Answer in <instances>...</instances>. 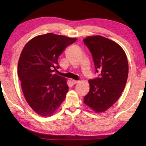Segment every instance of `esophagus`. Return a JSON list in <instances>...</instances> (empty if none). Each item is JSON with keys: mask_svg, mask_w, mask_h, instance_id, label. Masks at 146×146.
<instances>
[{"mask_svg": "<svg viewBox=\"0 0 146 146\" xmlns=\"http://www.w3.org/2000/svg\"><path fill=\"white\" fill-rule=\"evenodd\" d=\"M71 83H72L73 85H75L76 84V83H78V81H76V80H71Z\"/></svg>", "mask_w": 146, "mask_h": 146, "instance_id": "34e87169", "label": "esophagus"}]
</instances>
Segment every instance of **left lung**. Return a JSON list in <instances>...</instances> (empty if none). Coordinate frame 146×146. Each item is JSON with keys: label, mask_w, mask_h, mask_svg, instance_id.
<instances>
[{"label": "left lung", "mask_w": 146, "mask_h": 146, "mask_svg": "<svg viewBox=\"0 0 146 146\" xmlns=\"http://www.w3.org/2000/svg\"><path fill=\"white\" fill-rule=\"evenodd\" d=\"M90 51L97 77L89 80L90 91L84 103L97 112H102L115 103L127 80L129 64L124 51L111 40L100 36L83 39Z\"/></svg>", "instance_id": "8db88e82"}]
</instances>
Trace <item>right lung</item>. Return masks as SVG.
I'll list each match as a JSON object with an SVG mask.
<instances>
[{"label": "right lung", "instance_id": "add662e5", "mask_svg": "<svg viewBox=\"0 0 146 146\" xmlns=\"http://www.w3.org/2000/svg\"><path fill=\"white\" fill-rule=\"evenodd\" d=\"M76 38L48 33L33 38L20 56L17 73L23 94L33 110L49 116L60 106L68 91L66 78L57 74L58 58Z\"/></svg>", "mask_w": 146, "mask_h": 146}]
</instances>
